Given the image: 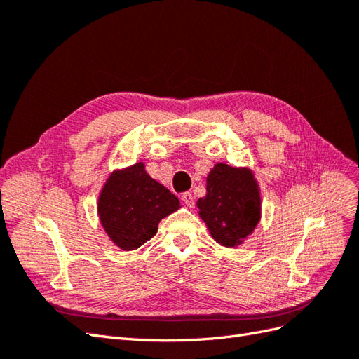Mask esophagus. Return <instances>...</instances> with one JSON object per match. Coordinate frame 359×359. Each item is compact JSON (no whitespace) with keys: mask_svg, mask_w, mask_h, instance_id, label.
<instances>
[{"mask_svg":"<svg viewBox=\"0 0 359 359\" xmlns=\"http://www.w3.org/2000/svg\"><path fill=\"white\" fill-rule=\"evenodd\" d=\"M181 199H182V202L186 203L187 206H193V203H194V198H193V194L190 193V191H184L182 194H181Z\"/></svg>","mask_w":359,"mask_h":359,"instance_id":"34e87169","label":"esophagus"}]
</instances>
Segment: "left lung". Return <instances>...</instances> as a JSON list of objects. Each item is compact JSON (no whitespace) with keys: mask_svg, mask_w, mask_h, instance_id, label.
<instances>
[{"mask_svg":"<svg viewBox=\"0 0 359 359\" xmlns=\"http://www.w3.org/2000/svg\"><path fill=\"white\" fill-rule=\"evenodd\" d=\"M198 206L214 240L235 247L252 233L259 222L257 184L248 170L220 163L206 178V194L198 201Z\"/></svg>","mask_w":359,"mask_h":359,"instance_id":"obj_1","label":"left lung"}]
</instances>
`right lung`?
<instances>
[{"label": "right lung", "instance_id": "1", "mask_svg": "<svg viewBox=\"0 0 359 359\" xmlns=\"http://www.w3.org/2000/svg\"><path fill=\"white\" fill-rule=\"evenodd\" d=\"M178 208V198L151 178L142 163L114 173L99 199L104 231L123 250H135L149 241L160 220Z\"/></svg>", "mask_w": 359, "mask_h": 359}]
</instances>
